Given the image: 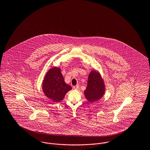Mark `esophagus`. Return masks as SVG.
<instances>
[{
    "label": "esophagus",
    "instance_id": "esophagus-1",
    "mask_svg": "<svg viewBox=\"0 0 150 150\" xmlns=\"http://www.w3.org/2000/svg\"><path fill=\"white\" fill-rule=\"evenodd\" d=\"M79 88V86L78 85H77V86H73V88L74 89H78Z\"/></svg>",
    "mask_w": 150,
    "mask_h": 150
}]
</instances>
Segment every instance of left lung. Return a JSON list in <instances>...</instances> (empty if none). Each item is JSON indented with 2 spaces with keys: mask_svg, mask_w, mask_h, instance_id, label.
Wrapping results in <instances>:
<instances>
[{
  "mask_svg": "<svg viewBox=\"0 0 150 150\" xmlns=\"http://www.w3.org/2000/svg\"><path fill=\"white\" fill-rule=\"evenodd\" d=\"M105 93V85L100 73L92 71L89 75L88 85L84 95L89 102H93L100 100Z\"/></svg>",
  "mask_w": 150,
  "mask_h": 150,
  "instance_id": "8db88e82",
  "label": "left lung"
}]
</instances>
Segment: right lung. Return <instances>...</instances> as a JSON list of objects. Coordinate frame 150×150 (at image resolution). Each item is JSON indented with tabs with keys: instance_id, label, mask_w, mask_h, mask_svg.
<instances>
[{
	"instance_id": "1",
	"label": "right lung",
	"mask_w": 150,
	"mask_h": 150,
	"mask_svg": "<svg viewBox=\"0 0 150 150\" xmlns=\"http://www.w3.org/2000/svg\"><path fill=\"white\" fill-rule=\"evenodd\" d=\"M71 89V86L64 83L59 68L51 69L44 79L43 92L48 98L54 102L61 101L65 94Z\"/></svg>"
}]
</instances>
